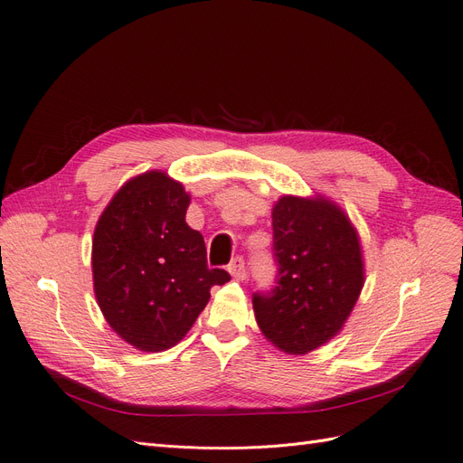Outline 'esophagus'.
Returning a JSON list of instances; mask_svg holds the SVG:
<instances>
[{
    "instance_id": "obj_1",
    "label": "esophagus",
    "mask_w": 463,
    "mask_h": 463,
    "mask_svg": "<svg viewBox=\"0 0 463 463\" xmlns=\"http://www.w3.org/2000/svg\"><path fill=\"white\" fill-rule=\"evenodd\" d=\"M228 271L232 273L233 279H237V281H245V277H247V269H245V260H243V258H241V256L233 258L232 264L228 266Z\"/></svg>"
}]
</instances>
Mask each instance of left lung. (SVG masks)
<instances>
[{
    "instance_id": "1",
    "label": "left lung",
    "mask_w": 463,
    "mask_h": 463,
    "mask_svg": "<svg viewBox=\"0 0 463 463\" xmlns=\"http://www.w3.org/2000/svg\"><path fill=\"white\" fill-rule=\"evenodd\" d=\"M277 287L254 294L266 340L306 355L344 328L364 285L361 239L340 205L325 195H283L271 209Z\"/></svg>"
}]
</instances>
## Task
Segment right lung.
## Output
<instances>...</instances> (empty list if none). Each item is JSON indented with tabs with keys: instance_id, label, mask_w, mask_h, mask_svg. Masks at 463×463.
<instances>
[{
	"instance_id": "1",
	"label": "right lung",
	"mask_w": 463,
	"mask_h": 463,
	"mask_svg": "<svg viewBox=\"0 0 463 463\" xmlns=\"http://www.w3.org/2000/svg\"><path fill=\"white\" fill-rule=\"evenodd\" d=\"M190 194L163 171L127 180L92 237V287L104 319L140 351L176 345L205 309L211 288L230 281L209 269L203 235L186 224Z\"/></svg>"
}]
</instances>
